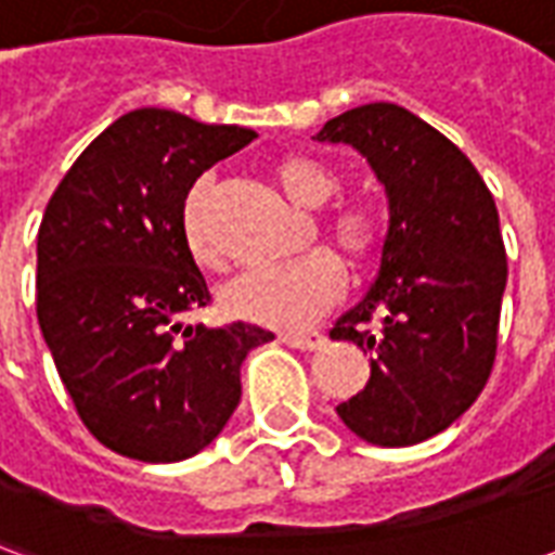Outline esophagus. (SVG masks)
<instances>
[{
  "mask_svg": "<svg viewBox=\"0 0 555 555\" xmlns=\"http://www.w3.org/2000/svg\"><path fill=\"white\" fill-rule=\"evenodd\" d=\"M279 341L297 350H321L326 345V336L318 330H306V333H285V336H279Z\"/></svg>",
  "mask_w": 555,
  "mask_h": 555,
  "instance_id": "1",
  "label": "esophagus"
}]
</instances>
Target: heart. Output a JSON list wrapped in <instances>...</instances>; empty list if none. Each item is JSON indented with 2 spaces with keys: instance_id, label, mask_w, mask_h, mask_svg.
Instances as JSON below:
<instances>
[{
  "instance_id": "obj_1",
  "label": "heart",
  "mask_w": 555,
  "mask_h": 555,
  "mask_svg": "<svg viewBox=\"0 0 555 555\" xmlns=\"http://www.w3.org/2000/svg\"><path fill=\"white\" fill-rule=\"evenodd\" d=\"M273 178L291 205L302 210L324 207L338 190L336 175L324 163L302 154L279 159ZM181 231L186 249L198 264H219V246L214 241L210 214H207V190L202 183L193 186L183 202ZM324 231L350 267L369 264L380 241L377 214L362 202H345L333 207L324 219ZM341 288H345V270L336 255L309 253L282 267L246 270L234 276L219 291V306L234 321L270 326V330H294L321 318L341 297Z\"/></svg>"
}]
</instances>
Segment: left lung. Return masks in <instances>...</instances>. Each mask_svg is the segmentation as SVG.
I'll list each match as a JSON object with an SVG mask.
<instances>
[{"mask_svg": "<svg viewBox=\"0 0 555 555\" xmlns=\"http://www.w3.org/2000/svg\"><path fill=\"white\" fill-rule=\"evenodd\" d=\"M314 139L357 147L389 205L377 279L330 330L372 353L369 384L336 413L372 446H413L488 384L508 279L500 214L464 151L404 106L365 103Z\"/></svg>", "mask_w": 555, "mask_h": 555, "instance_id": "obj_1", "label": "left lung"}]
</instances>
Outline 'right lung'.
<instances>
[{
    "mask_svg": "<svg viewBox=\"0 0 555 555\" xmlns=\"http://www.w3.org/2000/svg\"><path fill=\"white\" fill-rule=\"evenodd\" d=\"M255 130L133 109L70 166L38 231V324L79 418L145 464L217 440L241 404V365L273 338L261 326H186L207 306L183 243V202Z\"/></svg>",
    "mask_w": 555,
    "mask_h": 555,
    "instance_id": "right-lung-1",
    "label": "right lung"
}]
</instances>
